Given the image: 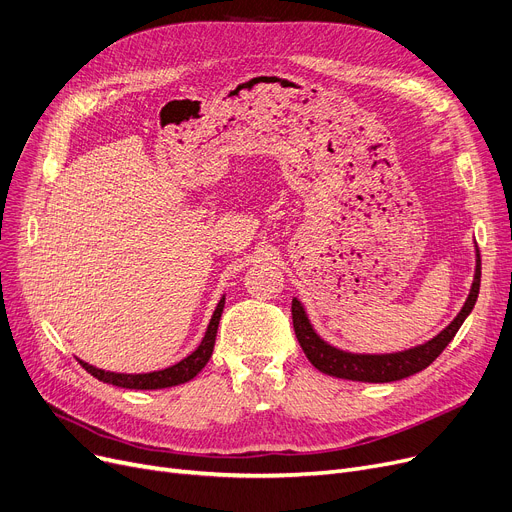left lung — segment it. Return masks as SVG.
Listing matches in <instances>:
<instances>
[{
    "label": "left lung",
    "instance_id": "1",
    "mask_svg": "<svg viewBox=\"0 0 512 512\" xmlns=\"http://www.w3.org/2000/svg\"><path fill=\"white\" fill-rule=\"evenodd\" d=\"M479 283H481V258L475 243V275H473L469 296L465 304H462L460 312L454 316L452 323L446 329L427 339V342L406 350L369 354V352H350V350L337 348L316 333V329L308 319L304 304L298 298L291 300L294 331L306 358L325 375H331L337 379L364 381V383L398 381L427 369L429 364L444 352V348L452 342L460 325L465 323V319L471 314L479 296Z\"/></svg>",
    "mask_w": 512,
    "mask_h": 512
}]
</instances>
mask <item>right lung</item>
Returning <instances> with one entry per match:
<instances>
[{
  "mask_svg": "<svg viewBox=\"0 0 512 512\" xmlns=\"http://www.w3.org/2000/svg\"><path fill=\"white\" fill-rule=\"evenodd\" d=\"M225 308V296L218 300L212 319L208 323V329L202 337L200 346L193 350L191 354H187L183 360H179L173 367H166L162 371H152V373H114V371H104L97 369L93 364L79 360L83 364V369L87 373H91L95 379H100L104 383L116 385V387H127V389H164V387H173V385H181L191 381L196 377L212 356L214 350V342H216V331H218V321H221V314Z\"/></svg>",
  "mask_w": 512,
  "mask_h": 512,
  "instance_id": "1",
  "label": "right lung"
}]
</instances>
